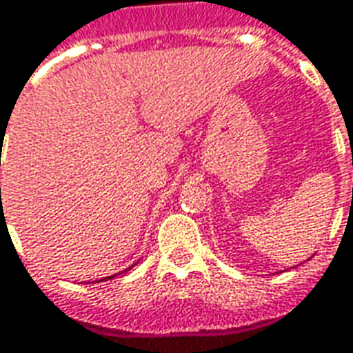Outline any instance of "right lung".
I'll list each match as a JSON object with an SVG mask.
<instances>
[{
  "label": "right lung",
  "mask_w": 353,
  "mask_h": 353,
  "mask_svg": "<svg viewBox=\"0 0 353 353\" xmlns=\"http://www.w3.org/2000/svg\"><path fill=\"white\" fill-rule=\"evenodd\" d=\"M132 266H134V264H132ZM132 266H131V268H132ZM131 268H127V270H131ZM127 270H125V272H127ZM112 277H114V276H110V277H104V279H101V281H108V279H112Z\"/></svg>",
  "instance_id": "1"
}]
</instances>
